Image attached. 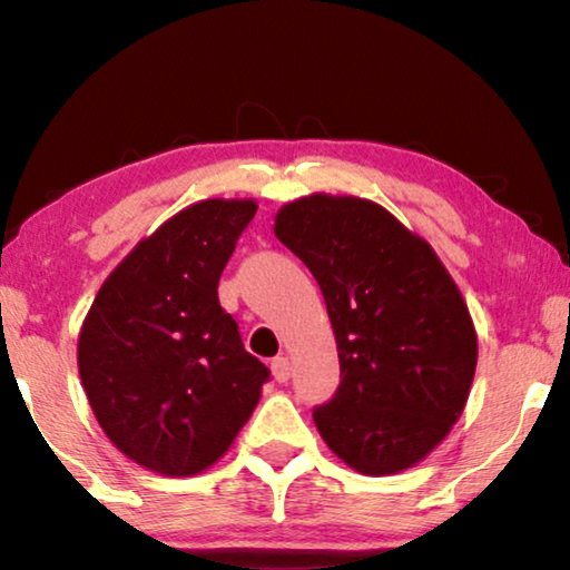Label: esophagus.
<instances>
[{
  "label": "esophagus",
  "mask_w": 570,
  "mask_h": 570,
  "mask_svg": "<svg viewBox=\"0 0 570 570\" xmlns=\"http://www.w3.org/2000/svg\"><path fill=\"white\" fill-rule=\"evenodd\" d=\"M271 371H274V379L278 384H286V381L292 379V361H288L286 355H278V358L271 363Z\"/></svg>",
  "instance_id": "1"
}]
</instances>
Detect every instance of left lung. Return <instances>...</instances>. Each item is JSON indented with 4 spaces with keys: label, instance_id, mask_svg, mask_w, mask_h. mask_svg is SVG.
Instances as JSON below:
<instances>
[{
    "label": "left lung",
    "instance_id": "1",
    "mask_svg": "<svg viewBox=\"0 0 570 570\" xmlns=\"http://www.w3.org/2000/svg\"><path fill=\"white\" fill-rule=\"evenodd\" d=\"M274 233L317 278L340 386L314 410L327 448L363 475L417 465L469 402L479 343L461 292L424 237L361 197L284 204Z\"/></svg>",
    "mask_w": 570,
    "mask_h": 570
}]
</instances>
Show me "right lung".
Returning <instances> with one entry per match:
<instances>
[{
  "instance_id": "add662e5",
  "label": "right lung",
  "mask_w": 570,
  "mask_h": 570,
  "mask_svg": "<svg viewBox=\"0 0 570 570\" xmlns=\"http://www.w3.org/2000/svg\"><path fill=\"white\" fill-rule=\"evenodd\" d=\"M253 199H204L142 237L79 333V373L112 445L160 475L207 471L256 410L268 368L243 347L217 284Z\"/></svg>"
}]
</instances>
